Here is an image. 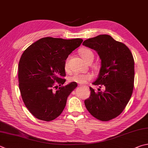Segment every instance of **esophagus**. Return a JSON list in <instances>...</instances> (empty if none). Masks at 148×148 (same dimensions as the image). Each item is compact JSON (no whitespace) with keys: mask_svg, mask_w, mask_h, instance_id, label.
I'll use <instances>...</instances> for the list:
<instances>
[{"mask_svg":"<svg viewBox=\"0 0 148 148\" xmlns=\"http://www.w3.org/2000/svg\"><path fill=\"white\" fill-rule=\"evenodd\" d=\"M79 87H85V88H88V86H87V85H79Z\"/></svg>","mask_w":148,"mask_h":148,"instance_id":"obj_1","label":"esophagus"}]
</instances>
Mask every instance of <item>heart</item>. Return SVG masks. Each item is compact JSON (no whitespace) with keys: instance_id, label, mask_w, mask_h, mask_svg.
<instances>
[{"instance_id":"heart-1","label":"heart","mask_w":148,"mask_h":148,"mask_svg":"<svg viewBox=\"0 0 148 148\" xmlns=\"http://www.w3.org/2000/svg\"><path fill=\"white\" fill-rule=\"evenodd\" d=\"M80 54L82 58L83 59L85 62L90 60V59H94V53L92 51L88 49V48H83L80 51ZM69 58L67 59L65 63V68L66 70L69 69ZM92 76L90 73L86 74H82V73H74L69 77L70 82H75L79 84H84L92 79Z\"/></svg>"}]
</instances>
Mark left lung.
Masks as SVG:
<instances>
[{
    "label": "left lung",
    "mask_w": 148,
    "mask_h": 148,
    "mask_svg": "<svg viewBox=\"0 0 148 148\" xmlns=\"http://www.w3.org/2000/svg\"><path fill=\"white\" fill-rule=\"evenodd\" d=\"M83 45L96 50L100 56V73L92 84L105 88L95 92L90 87V95L84 101L85 107L96 119L111 120L122 113L132 95L135 79L133 54L125 45L109 35L88 39Z\"/></svg>",
    "instance_id": "obj_1"
}]
</instances>
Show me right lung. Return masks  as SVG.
I'll list each match as a JSON object with an SVG mask.
<instances>
[{"mask_svg": "<svg viewBox=\"0 0 148 148\" xmlns=\"http://www.w3.org/2000/svg\"><path fill=\"white\" fill-rule=\"evenodd\" d=\"M83 42L82 39L47 37L25 50L18 63L19 90L26 108L37 119L49 122L58 118L77 84L63 85L65 60ZM56 88V91H53Z\"/></svg>", "mask_w": 148, "mask_h": 148, "instance_id": "obj_1", "label": "right lung"}]
</instances>
